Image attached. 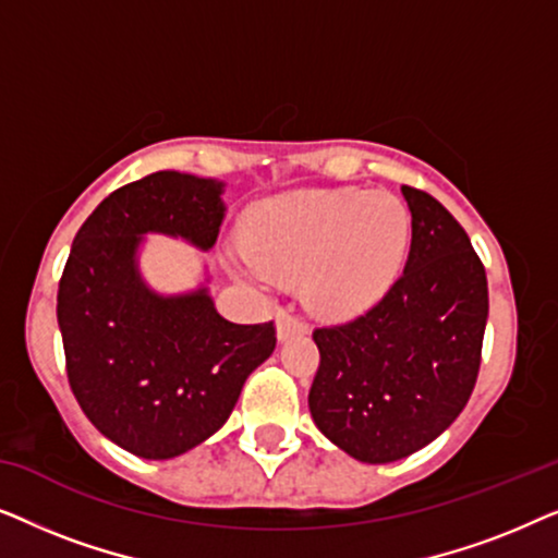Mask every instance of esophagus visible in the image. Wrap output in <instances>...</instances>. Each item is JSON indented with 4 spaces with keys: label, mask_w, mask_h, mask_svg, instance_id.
<instances>
[{
    "label": "esophagus",
    "mask_w": 558,
    "mask_h": 558,
    "mask_svg": "<svg viewBox=\"0 0 558 558\" xmlns=\"http://www.w3.org/2000/svg\"><path fill=\"white\" fill-rule=\"evenodd\" d=\"M302 332H307V323H302L300 317L292 315V312H287V310L277 312V338L281 342L294 338V335H302Z\"/></svg>",
    "instance_id": "esophagus-1"
}]
</instances>
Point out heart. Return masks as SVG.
<instances>
[{"mask_svg":"<svg viewBox=\"0 0 558 558\" xmlns=\"http://www.w3.org/2000/svg\"><path fill=\"white\" fill-rule=\"evenodd\" d=\"M235 251V274L269 287L304 279V300L325 317H355L401 277L409 208L391 193L296 190L258 203Z\"/></svg>","mask_w":558,"mask_h":558,"instance_id":"obj_1","label":"heart"}]
</instances>
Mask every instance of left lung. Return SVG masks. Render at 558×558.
Segmentation results:
<instances>
[{
  "label": "left lung",
  "mask_w": 558,
  "mask_h": 558,
  "mask_svg": "<svg viewBox=\"0 0 558 558\" xmlns=\"http://www.w3.org/2000/svg\"><path fill=\"white\" fill-rule=\"evenodd\" d=\"M411 210L403 274L365 315L317 327L310 411L332 445L368 464L396 462L439 437L470 401L487 323L485 266L470 235L424 190Z\"/></svg>",
  "instance_id": "obj_1"
}]
</instances>
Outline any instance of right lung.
<instances>
[{"label": "right lung", "mask_w": 558, "mask_h": 558, "mask_svg": "<svg viewBox=\"0 0 558 558\" xmlns=\"http://www.w3.org/2000/svg\"><path fill=\"white\" fill-rule=\"evenodd\" d=\"M223 182L155 172L113 190L75 233L58 287L68 384L104 437L170 460L216 434L241 388L277 348L274 323L220 317L208 289L162 296L142 281L144 233L208 251L223 223Z\"/></svg>", "instance_id": "add662e5"}]
</instances>
